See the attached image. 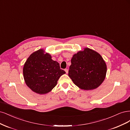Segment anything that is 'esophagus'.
<instances>
[{"instance_id":"obj_1","label":"esophagus","mask_w":130,"mask_h":130,"mask_svg":"<svg viewBox=\"0 0 130 130\" xmlns=\"http://www.w3.org/2000/svg\"><path fill=\"white\" fill-rule=\"evenodd\" d=\"M65 71L66 72V73H68V72H69V70L67 69H65Z\"/></svg>"}]
</instances>
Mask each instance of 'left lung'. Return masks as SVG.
Returning a JSON list of instances; mask_svg holds the SVG:
<instances>
[{
    "mask_svg": "<svg viewBox=\"0 0 130 130\" xmlns=\"http://www.w3.org/2000/svg\"><path fill=\"white\" fill-rule=\"evenodd\" d=\"M107 68L100 54L85 48L73 55L69 76L81 89L91 90L97 88L105 78Z\"/></svg>",
    "mask_w": 130,
    "mask_h": 130,
    "instance_id": "1",
    "label": "left lung"
}]
</instances>
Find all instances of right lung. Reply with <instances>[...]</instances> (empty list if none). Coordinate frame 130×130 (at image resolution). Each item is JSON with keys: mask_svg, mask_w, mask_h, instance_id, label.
Listing matches in <instances>:
<instances>
[{"mask_svg": "<svg viewBox=\"0 0 130 130\" xmlns=\"http://www.w3.org/2000/svg\"><path fill=\"white\" fill-rule=\"evenodd\" d=\"M65 73L59 64L53 60L48 53L44 54L41 49L31 54L23 68L26 85L33 92L41 94L51 91L60 77Z\"/></svg>", "mask_w": 130, "mask_h": 130, "instance_id": "right-lung-1", "label": "right lung"}]
</instances>
